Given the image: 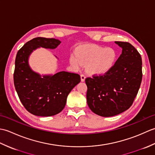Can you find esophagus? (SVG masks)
I'll use <instances>...</instances> for the list:
<instances>
[{
	"mask_svg": "<svg viewBox=\"0 0 155 155\" xmlns=\"http://www.w3.org/2000/svg\"><path fill=\"white\" fill-rule=\"evenodd\" d=\"M85 78H86V77L84 74H81V80L82 82H84L85 81Z\"/></svg>",
	"mask_w": 155,
	"mask_h": 155,
	"instance_id": "1",
	"label": "esophagus"
}]
</instances>
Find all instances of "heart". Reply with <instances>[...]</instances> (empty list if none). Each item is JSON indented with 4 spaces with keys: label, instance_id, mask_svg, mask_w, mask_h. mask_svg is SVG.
Returning a JSON list of instances; mask_svg holds the SVG:
<instances>
[{
    "label": "heart",
    "instance_id": "1",
    "mask_svg": "<svg viewBox=\"0 0 155 155\" xmlns=\"http://www.w3.org/2000/svg\"><path fill=\"white\" fill-rule=\"evenodd\" d=\"M116 58V52L111 48L84 46L76 51L75 55H71L69 62L74 69L78 70L82 65L86 66L88 74L101 76L110 71Z\"/></svg>",
    "mask_w": 155,
    "mask_h": 155
}]
</instances>
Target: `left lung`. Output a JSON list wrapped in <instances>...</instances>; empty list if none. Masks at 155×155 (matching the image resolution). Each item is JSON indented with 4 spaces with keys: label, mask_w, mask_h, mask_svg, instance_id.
I'll return each instance as SVG.
<instances>
[{
    "label": "left lung",
    "mask_w": 155,
    "mask_h": 155,
    "mask_svg": "<svg viewBox=\"0 0 155 155\" xmlns=\"http://www.w3.org/2000/svg\"><path fill=\"white\" fill-rule=\"evenodd\" d=\"M114 42L123 50L113 67L103 76L85 79L88 106L104 117L128 109L142 81V58L139 52L128 42Z\"/></svg>",
    "instance_id": "obj_1"
}]
</instances>
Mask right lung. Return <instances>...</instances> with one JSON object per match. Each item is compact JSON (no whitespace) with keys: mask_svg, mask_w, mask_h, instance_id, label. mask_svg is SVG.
Listing matches in <instances>:
<instances>
[{"mask_svg":"<svg viewBox=\"0 0 155 155\" xmlns=\"http://www.w3.org/2000/svg\"><path fill=\"white\" fill-rule=\"evenodd\" d=\"M61 43L55 38L37 37L25 43L16 54L14 84L22 104L29 113L51 117L63 110L68 94L81 82L80 75L61 71L41 74L29 65L32 52L39 48L54 49Z\"/></svg>","mask_w":155,"mask_h":155,"instance_id":"right-lung-1","label":"right lung"}]
</instances>
